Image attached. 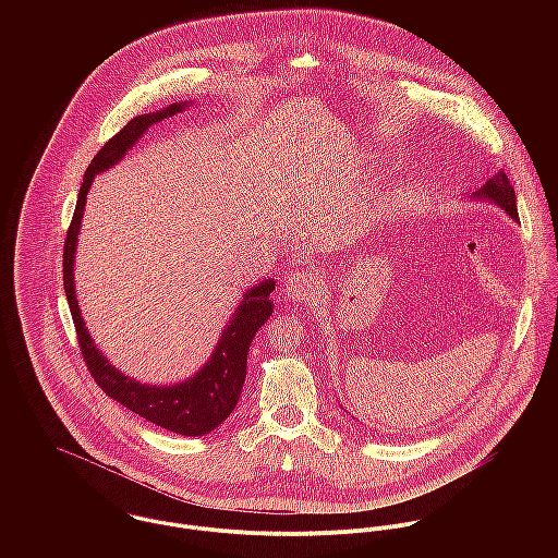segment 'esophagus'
I'll return each instance as SVG.
<instances>
[{
	"label": "esophagus",
	"mask_w": 558,
	"mask_h": 558,
	"mask_svg": "<svg viewBox=\"0 0 558 558\" xmlns=\"http://www.w3.org/2000/svg\"><path fill=\"white\" fill-rule=\"evenodd\" d=\"M322 292V283H319L318 275L314 272H294L288 281H286V294L288 299L296 301V303H310L314 299H318Z\"/></svg>",
	"instance_id": "34e87169"
}]
</instances>
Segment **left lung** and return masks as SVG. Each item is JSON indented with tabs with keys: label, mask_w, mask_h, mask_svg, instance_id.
I'll use <instances>...</instances> for the list:
<instances>
[{
	"label": "left lung",
	"mask_w": 558,
	"mask_h": 558,
	"mask_svg": "<svg viewBox=\"0 0 558 558\" xmlns=\"http://www.w3.org/2000/svg\"><path fill=\"white\" fill-rule=\"evenodd\" d=\"M473 197H481V199H489L496 206H500L513 221H518V206H515V191L509 184V178L502 169H498L478 191L473 193Z\"/></svg>",
	"instance_id": "1"
}]
</instances>
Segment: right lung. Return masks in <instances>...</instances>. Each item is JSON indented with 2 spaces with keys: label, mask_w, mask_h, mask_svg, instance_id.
Listing matches in <instances>:
<instances>
[{
  "label": "right lung",
  "mask_w": 558,
  "mask_h": 558,
  "mask_svg": "<svg viewBox=\"0 0 558 558\" xmlns=\"http://www.w3.org/2000/svg\"><path fill=\"white\" fill-rule=\"evenodd\" d=\"M186 107H189V100L173 102L159 111L133 118L120 133H116L98 150V155L87 165L75 215L64 242V292L69 299L71 316L75 322L83 361L92 378L96 380V385L105 391V396L120 401L122 405H126L129 410H133L135 414L144 416L146 421L159 425L162 429H169L182 436H204L217 429L239 403L244 376H246L248 345L255 332L262 328V324L272 314L270 292L275 290V279H264L244 292V299L239 310L232 314V318L228 319L215 352L193 378L171 387H162V385L155 387V385H142L135 378L124 376L96 348L81 316L80 303L75 296V272H73L85 197L94 182V175L100 171H107L118 160L124 159V155L140 142V137L153 124L180 113Z\"/></svg>",
  "instance_id": "obj_1"
}]
</instances>
